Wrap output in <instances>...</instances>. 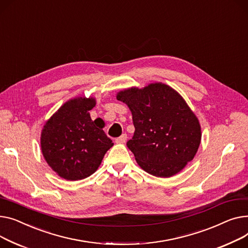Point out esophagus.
Wrapping results in <instances>:
<instances>
[{
	"label": "esophagus",
	"mask_w": 248,
	"mask_h": 248,
	"mask_svg": "<svg viewBox=\"0 0 248 248\" xmlns=\"http://www.w3.org/2000/svg\"><path fill=\"white\" fill-rule=\"evenodd\" d=\"M127 140V134H122L120 137L116 139V143H125Z\"/></svg>",
	"instance_id": "esophagus-1"
}]
</instances>
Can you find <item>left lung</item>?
I'll return each instance as SVG.
<instances>
[{
  "mask_svg": "<svg viewBox=\"0 0 248 248\" xmlns=\"http://www.w3.org/2000/svg\"><path fill=\"white\" fill-rule=\"evenodd\" d=\"M117 99L132 112L135 132L127 146L143 170L170 177L191 161L201 140L200 125L176 91L155 83L121 91Z\"/></svg>",
  "mask_w": 248,
  "mask_h": 248,
  "instance_id": "obj_1",
  "label": "left lung"
}]
</instances>
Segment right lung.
I'll return each mask as SVG.
<instances>
[{
	"instance_id": "add662e5",
	"label": "right lung",
	"mask_w": 248,
	"mask_h": 248,
	"mask_svg": "<svg viewBox=\"0 0 248 248\" xmlns=\"http://www.w3.org/2000/svg\"><path fill=\"white\" fill-rule=\"evenodd\" d=\"M93 98L68 101L44 126L41 147L44 157L58 175L67 180L90 176L113 146L102 123L93 121Z\"/></svg>"
}]
</instances>
